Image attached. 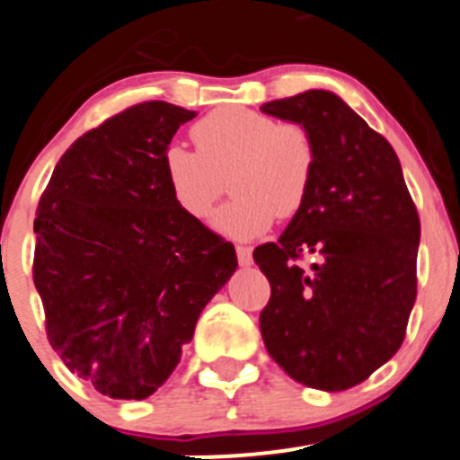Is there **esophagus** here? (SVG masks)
Listing matches in <instances>:
<instances>
[{
  "mask_svg": "<svg viewBox=\"0 0 460 460\" xmlns=\"http://www.w3.org/2000/svg\"><path fill=\"white\" fill-rule=\"evenodd\" d=\"M236 259H239L241 266H250L252 263V250L245 248V245H236Z\"/></svg>",
  "mask_w": 460,
  "mask_h": 460,
  "instance_id": "obj_1",
  "label": "esophagus"
}]
</instances>
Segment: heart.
Masks as SVG:
<instances>
[{
  "label": "heart",
  "mask_w": 460,
  "mask_h": 460,
  "mask_svg": "<svg viewBox=\"0 0 460 460\" xmlns=\"http://www.w3.org/2000/svg\"><path fill=\"white\" fill-rule=\"evenodd\" d=\"M197 149L170 145L163 154L167 188L183 212L208 219L226 192L236 194L215 217L230 239H254L277 217L299 212L315 172L311 134L248 107H221L192 127Z\"/></svg>",
  "instance_id": "obj_1"
}]
</instances>
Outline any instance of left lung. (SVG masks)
Instances as JSON below:
<instances>
[{
	"label": "left lung",
	"mask_w": 460,
	"mask_h": 460,
	"mask_svg": "<svg viewBox=\"0 0 460 460\" xmlns=\"http://www.w3.org/2000/svg\"><path fill=\"white\" fill-rule=\"evenodd\" d=\"M261 111L302 125L315 145L306 201L275 243L252 252L270 281L263 344L297 383L351 389L402 344L420 219L394 147L340 95L311 89ZM304 253L316 254L308 269L296 263Z\"/></svg>",
	"instance_id": "obj_1"
}]
</instances>
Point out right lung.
Masks as SVG:
<instances>
[{
    "instance_id": "1",
    "label": "right lung",
    "mask_w": 460,
    "mask_h": 460,
    "mask_svg": "<svg viewBox=\"0 0 460 460\" xmlns=\"http://www.w3.org/2000/svg\"><path fill=\"white\" fill-rule=\"evenodd\" d=\"M197 116L152 100L75 140L35 217L33 281L71 374L118 400L152 395L236 270L230 241L179 208L163 154Z\"/></svg>"
}]
</instances>
